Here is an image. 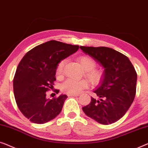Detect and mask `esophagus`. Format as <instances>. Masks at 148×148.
<instances>
[{
  "mask_svg": "<svg viewBox=\"0 0 148 148\" xmlns=\"http://www.w3.org/2000/svg\"><path fill=\"white\" fill-rule=\"evenodd\" d=\"M68 97H72V96H73V97H78L79 95H78V94H76V95H70V94H68Z\"/></svg>",
  "mask_w": 148,
  "mask_h": 148,
  "instance_id": "obj_1",
  "label": "esophagus"
}]
</instances>
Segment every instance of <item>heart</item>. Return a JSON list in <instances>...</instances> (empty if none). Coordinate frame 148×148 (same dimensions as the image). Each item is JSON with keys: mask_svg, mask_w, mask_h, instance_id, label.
<instances>
[{"mask_svg": "<svg viewBox=\"0 0 148 148\" xmlns=\"http://www.w3.org/2000/svg\"><path fill=\"white\" fill-rule=\"evenodd\" d=\"M79 63L84 70V76L91 83L97 84L101 82L103 77V71L101 69L95 68L96 62L92 58L88 56H82L78 58ZM65 60H62L58 64L56 69V75L57 78H60L63 76L64 67L65 65ZM88 86L86 80H76L68 78L62 83L61 90L66 94L76 95L80 93L83 89Z\"/></svg>", "mask_w": 148, "mask_h": 148, "instance_id": "b5f03b06", "label": "heart"}]
</instances>
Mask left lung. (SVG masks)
I'll return each mask as SVG.
<instances>
[{"label": "left lung", "mask_w": 148, "mask_h": 148, "mask_svg": "<svg viewBox=\"0 0 148 148\" xmlns=\"http://www.w3.org/2000/svg\"><path fill=\"white\" fill-rule=\"evenodd\" d=\"M80 48L105 68L101 85L94 92L100 100L82 107L86 115L99 123H113L123 116L130 107L136 94L137 73L126 56L107 47Z\"/></svg>", "instance_id": "8db88e82"}]
</instances>
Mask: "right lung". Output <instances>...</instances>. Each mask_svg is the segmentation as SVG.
<instances>
[{
    "label": "right lung",
    "instance_id": "1",
    "mask_svg": "<svg viewBox=\"0 0 148 148\" xmlns=\"http://www.w3.org/2000/svg\"><path fill=\"white\" fill-rule=\"evenodd\" d=\"M78 48L51 40L31 49L21 60L13 78L14 95L20 111L30 121L43 124L60 113L68 97L46 99V92L53 88L58 64Z\"/></svg>",
    "mask_w": 148,
    "mask_h": 148
}]
</instances>
